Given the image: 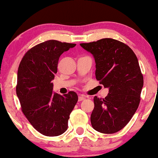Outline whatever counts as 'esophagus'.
<instances>
[{
    "label": "esophagus",
    "instance_id": "obj_1",
    "mask_svg": "<svg viewBox=\"0 0 158 158\" xmlns=\"http://www.w3.org/2000/svg\"><path fill=\"white\" fill-rule=\"evenodd\" d=\"M85 96L81 95V96H79V99H78V100H79V102H81V101L85 100Z\"/></svg>",
    "mask_w": 158,
    "mask_h": 158
}]
</instances>
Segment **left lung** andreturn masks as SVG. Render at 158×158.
<instances>
[{
  "label": "left lung",
  "instance_id": "1",
  "mask_svg": "<svg viewBox=\"0 0 158 158\" xmlns=\"http://www.w3.org/2000/svg\"><path fill=\"white\" fill-rule=\"evenodd\" d=\"M94 56L96 79L109 89L104 99L94 97L92 127L103 134L120 131L138 108L143 77L135 53L128 45L113 39L80 44Z\"/></svg>",
  "mask_w": 158,
  "mask_h": 158
}]
</instances>
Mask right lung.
I'll return each mask as SVG.
<instances>
[{
    "instance_id": "1",
    "label": "right lung",
    "mask_w": 158,
    "mask_h": 158,
    "mask_svg": "<svg viewBox=\"0 0 158 158\" xmlns=\"http://www.w3.org/2000/svg\"><path fill=\"white\" fill-rule=\"evenodd\" d=\"M76 44L49 40L27 51L18 70L16 94L21 110L35 129L48 137L62 135L78 96L70 91L63 96L52 91L59 59Z\"/></svg>"
}]
</instances>
